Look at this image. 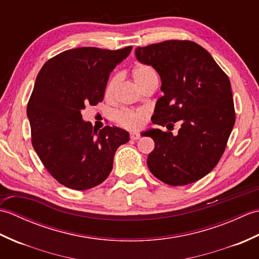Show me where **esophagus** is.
Returning <instances> with one entry per match:
<instances>
[{
	"mask_svg": "<svg viewBox=\"0 0 259 259\" xmlns=\"http://www.w3.org/2000/svg\"><path fill=\"white\" fill-rule=\"evenodd\" d=\"M140 134H138V133H131L130 134V138L133 139V140H138V139H140Z\"/></svg>",
	"mask_w": 259,
	"mask_h": 259,
	"instance_id": "34e87169",
	"label": "esophagus"
}]
</instances>
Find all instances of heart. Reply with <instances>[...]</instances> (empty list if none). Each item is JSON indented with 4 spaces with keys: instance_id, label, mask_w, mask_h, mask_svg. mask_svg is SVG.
Returning <instances> with one entry per match:
<instances>
[{
    "instance_id": "1",
    "label": "heart",
    "mask_w": 259,
    "mask_h": 259,
    "mask_svg": "<svg viewBox=\"0 0 259 259\" xmlns=\"http://www.w3.org/2000/svg\"><path fill=\"white\" fill-rule=\"evenodd\" d=\"M152 78H157L155 70L147 64H137L133 69V79L136 85L141 89L148 81H150ZM119 76L113 75L112 78H110L108 83L104 89V96L106 98H110L112 96V92L115 84L118 83ZM147 118V113L144 110H123L120 111L115 115V120L117 122L124 126L126 129H139L144 125L145 121Z\"/></svg>"
}]
</instances>
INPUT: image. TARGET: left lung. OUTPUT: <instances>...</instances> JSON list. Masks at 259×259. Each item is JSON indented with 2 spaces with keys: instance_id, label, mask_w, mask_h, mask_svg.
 <instances>
[{
  "instance_id": "obj_1",
  "label": "left lung",
  "mask_w": 259,
  "mask_h": 259,
  "mask_svg": "<svg viewBox=\"0 0 259 259\" xmlns=\"http://www.w3.org/2000/svg\"><path fill=\"white\" fill-rule=\"evenodd\" d=\"M136 57L161 79L163 96L156 103L152 122L168 129L177 121L180 124L177 136L160 129L145 131L155 141L148 167L167 185L195 183L216 167L234 128L228 76L207 50L192 41L138 47Z\"/></svg>"
}]
</instances>
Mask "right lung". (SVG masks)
I'll return each mask as SVG.
<instances>
[{
  "instance_id": "add662e5",
  "label": "right lung",
  "mask_w": 259,
  "mask_h": 259,
  "mask_svg": "<svg viewBox=\"0 0 259 259\" xmlns=\"http://www.w3.org/2000/svg\"><path fill=\"white\" fill-rule=\"evenodd\" d=\"M131 49H71L47 61L36 76L26 109L32 146L49 174L68 188L103 183L115 151L129 141L128 131L118 126L93 130L81 111L103 100L110 72Z\"/></svg>"
}]
</instances>
